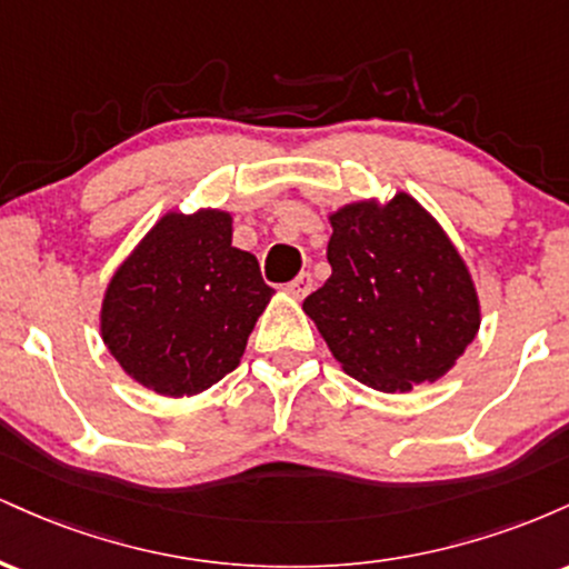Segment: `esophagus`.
<instances>
[{
    "label": "esophagus",
    "mask_w": 569,
    "mask_h": 569,
    "mask_svg": "<svg viewBox=\"0 0 569 569\" xmlns=\"http://www.w3.org/2000/svg\"><path fill=\"white\" fill-rule=\"evenodd\" d=\"M286 291H289V297H293V299H305L307 293L312 291L310 272H299V276L293 278L291 283H286Z\"/></svg>",
    "instance_id": "obj_1"
}]
</instances>
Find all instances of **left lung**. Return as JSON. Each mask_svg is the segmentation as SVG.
<instances>
[{"label": "left lung", "instance_id": "1", "mask_svg": "<svg viewBox=\"0 0 569 569\" xmlns=\"http://www.w3.org/2000/svg\"><path fill=\"white\" fill-rule=\"evenodd\" d=\"M331 276L302 302L352 380L407 393L436 382L479 335L481 302L466 259L409 192L329 213Z\"/></svg>", "mask_w": 569, "mask_h": 569}]
</instances>
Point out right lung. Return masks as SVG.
Returning <instances> with one entry per match:
<instances>
[{"instance_id":"right-lung-1","label":"right lung","mask_w":569,"mask_h":569,"mask_svg":"<svg viewBox=\"0 0 569 569\" xmlns=\"http://www.w3.org/2000/svg\"><path fill=\"white\" fill-rule=\"evenodd\" d=\"M272 293L230 211H168L109 278L98 329L130 380L189 398L238 367Z\"/></svg>"}]
</instances>
